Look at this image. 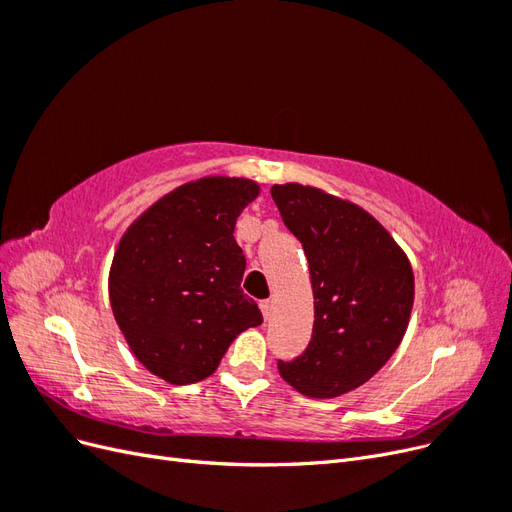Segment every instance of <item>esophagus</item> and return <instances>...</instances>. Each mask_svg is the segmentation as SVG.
Instances as JSON below:
<instances>
[{
    "mask_svg": "<svg viewBox=\"0 0 512 512\" xmlns=\"http://www.w3.org/2000/svg\"><path fill=\"white\" fill-rule=\"evenodd\" d=\"M260 312H262V316H265V320H269L273 314V301L271 299L260 301Z\"/></svg>",
    "mask_w": 512,
    "mask_h": 512,
    "instance_id": "1",
    "label": "esophagus"
}]
</instances>
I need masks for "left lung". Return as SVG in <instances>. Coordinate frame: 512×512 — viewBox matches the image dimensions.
<instances>
[{
  "label": "left lung",
  "instance_id": "left-lung-1",
  "mask_svg": "<svg viewBox=\"0 0 512 512\" xmlns=\"http://www.w3.org/2000/svg\"><path fill=\"white\" fill-rule=\"evenodd\" d=\"M271 196L303 245L314 290L312 339L277 369L307 397H339L374 376L404 337L414 303L410 260L348 200L299 183L273 185Z\"/></svg>",
  "mask_w": 512,
  "mask_h": 512
}]
</instances>
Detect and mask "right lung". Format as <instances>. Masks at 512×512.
Listing matches in <instances>:
<instances>
[{
  "label": "right lung",
  "instance_id": "right-lung-1",
  "mask_svg": "<svg viewBox=\"0 0 512 512\" xmlns=\"http://www.w3.org/2000/svg\"><path fill=\"white\" fill-rule=\"evenodd\" d=\"M258 183L205 177L160 198L121 237L108 297L134 356L170 384L218 369L241 331L262 324L241 290L245 256L235 232Z\"/></svg>",
  "mask_w": 512,
  "mask_h": 512
}]
</instances>
